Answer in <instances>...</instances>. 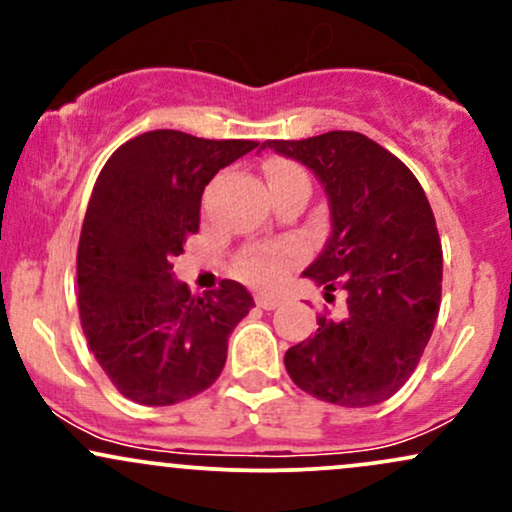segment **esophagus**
<instances>
[{"label": "esophagus", "mask_w": 512, "mask_h": 512, "mask_svg": "<svg viewBox=\"0 0 512 512\" xmlns=\"http://www.w3.org/2000/svg\"><path fill=\"white\" fill-rule=\"evenodd\" d=\"M255 303L260 305L262 310H274V308H279V305H281V298L269 296V293H257Z\"/></svg>", "instance_id": "esophagus-1"}]
</instances>
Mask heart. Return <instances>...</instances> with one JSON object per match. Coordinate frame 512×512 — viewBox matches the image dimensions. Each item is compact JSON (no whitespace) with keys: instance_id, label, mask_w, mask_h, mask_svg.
Wrapping results in <instances>:
<instances>
[{"instance_id":"heart-1","label":"heart","mask_w":512,"mask_h":512,"mask_svg":"<svg viewBox=\"0 0 512 512\" xmlns=\"http://www.w3.org/2000/svg\"><path fill=\"white\" fill-rule=\"evenodd\" d=\"M269 185H281V182L291 180H308L305 170L296 163L289 161H276L267 168ZM296 248L289 243H272V245H260V248L245 250L238 257V272L245 281L257 286H274L284 279L289 264L296 260Z\"/></svg>"}]
</instances>
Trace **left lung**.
Instances as JSON below:
<instances>
[{
    "instance_id": "8db88e82",
    "label": "left lung",
    "mask_w": 512,
    "mask_h": 512,
    "mask_svg": "<svg viewBox=\"0 0 512 512\" xmlns=\"http://www.w3.org/2000/svg\"><path fill=\"white\" fill-rule=\"evenodd\" d=\"M274 149L315 173L332 236L303 276L346 291L342 320L291 346L284 366L301 390L339 407H373L409 380L440 310L443 250L424 187L395 154L358 132H327Z\"/></svg>"
}]
</instances>
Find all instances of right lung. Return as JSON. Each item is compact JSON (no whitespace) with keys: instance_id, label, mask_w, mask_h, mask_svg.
I'll return each mask as SVG.
<instances>
[{"instance_id":"obj_1","label":"right lung","mask_w":512,"mask_h":512,"mask_svg":"<svg viewBox=\"0 0 512 512\" xmlns=\"http://www.w3.org/2000/svg\"><path fill=\"white\" fill-rule=\"evenodd\" d=\"M255 146L154 129L122 144L93 185L76 252L79 317L132 402L168 407L214 385L233 327L255 305L238 281L192 296L173 279V257L199 231L204 187Z\"/></svg>"}]
</instances>
